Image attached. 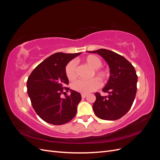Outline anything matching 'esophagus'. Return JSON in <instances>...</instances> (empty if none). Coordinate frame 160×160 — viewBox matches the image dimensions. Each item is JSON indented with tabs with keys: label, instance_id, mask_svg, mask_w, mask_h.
Segmentation results:
<instances>
[{
	"label": "esophagus",
	"instance_id": "1",
	"mask_svg": "<svg viewBox=\"0 0 160 160\" xmlns=\"http://www.w3.org/2000/svg\"><path fill=\"white\" fill-rule=\"evenodd\" d=\"M87 95H87V94H83V93H82V94H81V97H82V98H85L86 97H87Z\"/></svg>",
	"mask_w": 160,
	"mask_h": 160
}]
</instances>
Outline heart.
I'll list each match as a JSON object with an SVG mask.
<instances>
[{"label":"heart","instance_id":"b5f03b06","mask_svg":"<svg viewBox=\"0 0 160 160\" xmlns=\"http://www.w3.org/2000/svg\"><path fill=\"white\" fill-rule=\"evenodd\" d=\"M84 62L91 69H93L91 76L95 75L101 83H104L109 76L108 71L100 68L102 65V62L98 57L91 55L84 59ZM65 74L69 80H74L77 77L76 64L74 61H70L65 67ZM100 83L96 78H92L88 81L77 80L72 83V88L75 91L81 93L88 94L99 88Z\"/></svg>","mask_w":160,"mask_h":160}]
</instances>
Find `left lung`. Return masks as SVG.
<instances>
[{
	"instance_id": "obj_1",
	"label": "left lung",
	"mask_w": 160,
	"mask_h": 160,
	"mask_svg": "<svg viewBox=\"0 0 160 160\" xmlns=\"http://www.w3.org/2000/svg\"><path fill=\"white\" fill-rule=\"evenodd\" d=\"M89 52L98 53L108 62L110 76L103 89L108 96L95 93L93 105L97 117L104 120H117L132 108L137 92L138 75L133 66L123 56L109 50L101 49Z\"/></svg>"
}]
</instances>
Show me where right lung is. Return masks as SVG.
<instances>
[{
	"label": "right lung",
	"instance_id": "add662e5",
	"mask_svg": "<svg viewBox=\"0 0 160 160\" xmlns=\"http://www.w3.org/2000/svg\"><path fill=\"white\" fill-rule=\"evenodd\" d=\"M81 53L56 52L41 62L28 77L27 93L32 108L47 123L57 125L65 124L77 113L81 95L66 88L69 79L65 74V67ZM64 90H70L71 95L61 98L60 95L64 93Z\"/></svg>",
	"mask_w": 160,
	"mask_h": 160
}]
</instances>
